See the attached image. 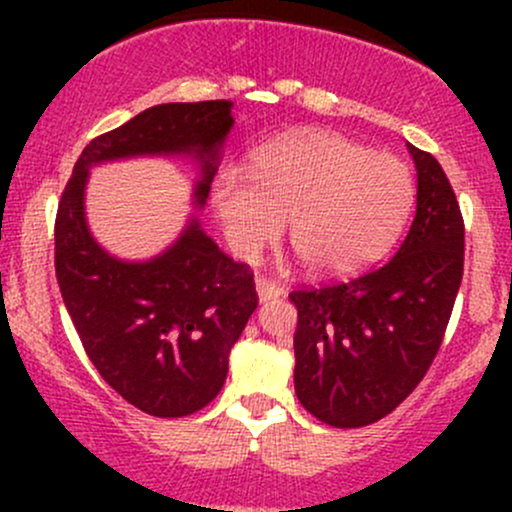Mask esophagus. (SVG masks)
Here are the masks:
<instances>
[{"label":"esophagus","mask_w":512,"mask_h":512,"mask_svg":"<svg viewBox=\"0 0 512 512\" xmlns=\"http://www.w3.org/2000/svg\"><path fill=\"white\" fill-rule=\"evenodd\" d=\"M255 289H257V298H260V303H267L272 301V298L284 296V289H281L276 281H269V279H257Z\"/></svg>","instance_id":"34e87169"}]
</instances>
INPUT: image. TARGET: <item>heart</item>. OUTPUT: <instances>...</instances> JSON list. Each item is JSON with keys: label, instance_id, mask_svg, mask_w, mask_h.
<instances>
[{"label": "heart", "instance_id": "obj_1", "mask_svg": "<svg viewBox=\"0 0 512 512\" xmlns=\"http://www.w3.org/2000/svg\"><path fill=\"white\" fill-rule=\"evenodd\" d=\"M414 199L407 163L327 129H298L250 156L248 178L221 175L211 207L228 248L252 262L289 223L293 252L313 274L349 276L397 238Z\"/></svg>", "mask_w": 512, "mask_h": 512}]
</instances>
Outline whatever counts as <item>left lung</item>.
Masks as SVG:
<instances>
[{"instance_id":"1","label":"left lung","mask_w":512,"mask_h":512,"mask_svg":"<svg viewBox=\"0 0 512 512\" xmlns=\"http://www.w3.org/2000/svg\"><path fill=\"white\" fill-rule=\"evenodd\" d=\"M416 214L397 255L375 272L293 291V385L334 428L380 421L411 395L436 358L462 281L464 223L440 163L407 144Z\"/></svg>"}]
</instances>
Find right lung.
Returning a JSON list of instances; mask_svg holds the SVG:
<instances>
[{"instance_id":"obj_1","label":"right lung","mask_w":512,"mask_h":512,"mask_svg":"<svg viewBox=\"0 0 512 512\" xmlns=\"http://www.w3.org/2000/svg\"><path fill=\"white\" fill-rule=\"evenodd\" d=\"M231 101L163 103L101 134L81 151L57 209L55 269L64 305L101 378L161 419L195 414L219 395L228 356L257 308L252 274L204 233L199 214L149 260L105 250L86 216L91 168L129 158H190L192 207L207 204Z\"/></svg>"}]
</instances>
